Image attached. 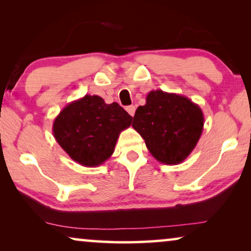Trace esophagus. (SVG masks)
<instances>
[{
  "label": "esophagus",
  "instance_id": "1",
  "mask_svg": "<svg viewBox=\"0 0 251 251\" xmlns=\"http://www.w3.org/2000/svg\"><path fill=\"white\" fill-rule=\"evenodd\" d=\"M126 112H128V113H129V114H130V115H131V116H133V115H135V112H136V107H135V106H133V105H131V106H128V107H126Z\"/></svg>",
  "mask_w": 251,
  "mask_h": 251
}]
</instances>
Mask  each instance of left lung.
<instances>
[{
	"instance_id": "1",
	"label": "left lung",
	"mask_w": 251,
	"mask_h": 251,
	"mask_svg": "<svg viewBox=\"0 0 251 251\" xmlns=\"http://www.w3.org/2000/svg\"><path fill=\"white\" fill-rule=\"evenodd\" d=\"M200 106L181 95L152 90L133 116L132 128L145 140L153 157L164 164L181 163L203 131Z\"/></svg>"
}]
</instances>
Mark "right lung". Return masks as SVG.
<instances>
[{
  "label": "right lung",
  "mask_w": 251,
  "mask_h": 251,
  "mask_svg": "<svg viewBox=\"0 0 251 251\" xmlns=\"http://www.w3.org/2000/svg\"><path fill=\"white\" fill-rule=\"evenodd\" d=\"M118 102L106 104L99 96L85 95L61 109L54 119V139L68 156L84 167H98L114 152L120 133L131 126Z\"/></svg>",
  "instance_id": "obj_1"
}]
</instances>
